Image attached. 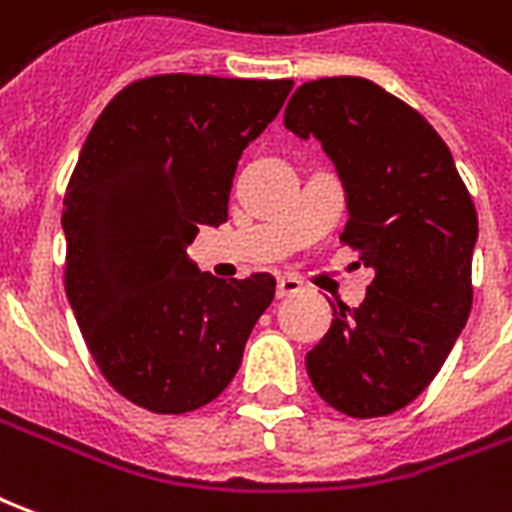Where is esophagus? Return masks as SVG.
Masks as SVG:
<instances>
[{
    "mask_svg": "<svg viewBox=\"0 0 512 512\" xmlns=\"http://www.w3.org/2000/svg\"><path fill=\"white\" fill-rule=\"evenodd\" d=\"M301 288H304V285H301V279H296V277H279L277 296H279V299H285V296H293V293H299Z\"/></svg>",
    "mask_w": 512,
    "mask_h": 512,
    "instance_id": "1",
    "label": "esophagus"
}]
</instances>
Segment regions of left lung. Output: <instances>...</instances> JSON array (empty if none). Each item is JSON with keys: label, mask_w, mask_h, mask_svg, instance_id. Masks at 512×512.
<instances>
[{"label": "left lung", "mask_w": 512, "mask_h": 512, "mask_svg": "<svg viewBox=\"0 0 512 512\" xmlns=\"http://www.w3.org/2000/svg\"><path fill=\"white\" fill-rule=\"evenodd\" d=\"M285 128L321 139L348 202L340 241L376 271L359 307L332 304L307 373L337 411L386 417L428 389L466 326L474 202L436 128L370 79L304 82Z\"/></svg>", "instance_id": "obj_1"}]
</instances>
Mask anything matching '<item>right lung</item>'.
I'll list each match as a JSON object with an SVG mask.
<instances>
[{
  "instance_id": "add662e5",
  "label": "right lung",
  "mask_w": 512,
  "mask_h": 512,
  "mask_svg": "<svg viewBox=\"0 0 512 512\" xmlns=\"http://www.w3.org/2000/svg\"><path fill=\"white\" fill-rule=\"evenodd\" d=\"M290 79L164 73L106 104L65 191V293L95 365L153 414L222 395L277 279H216L189 260L227 222L244 147L279 115Z\"/></svg>"
}]
</instances>
